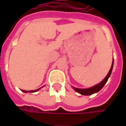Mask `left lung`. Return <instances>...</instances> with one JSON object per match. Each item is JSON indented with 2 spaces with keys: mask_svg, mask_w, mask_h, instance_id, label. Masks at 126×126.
<instances>
[{
  "mask_svg": "<svg viewBox=\"0 0 126 126\" xmlns=\"http://www.w3.org/2000/svg\"><path fill=\"white\" fill-rule=\"evenodd\" d=\"M113 65H114V58H113L112 64H111V69L109 70V73L107 74V75L106 76V77L104 78V79L102 80L99 83H98V84L95 85L94 86L88 88H75V87L72 86L73 89L76 90L77 93H79V94H83V95H90V94H94V93H97V92H99V90L104 87V85L106 84V83L107 82L109 78L110 77L111 74V71H112V69H113Z\"/></svg>",
  "mask_w": 126,
  "mask_h": 126,
  "instance_id": "left-lung-1",
  "label": "left lung"
}]
</instances>
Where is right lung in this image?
I'll list each match as a JSON object with an SVG mask.
<instances>
[{
	"instance_id": "1",
	"label": "right lung",
	"mask_w": 126,
	"mask_h": 126,
	"mask_svg": "<svg viewBox=\"0 0 126 126\" xmlns=\"http://www.w3.org/2000/svg\"><path fill=\"white\" fill-rule=\"evenodd\" d=\"M44 86H45V85H44ZM44 86H43V87H44ZM43 87H41V88H43ZM41 88H39L38 89L35 90H22V92H24V93H35V92H36L38 90L41 89Z\"/></svg>"
}]
</instances>
